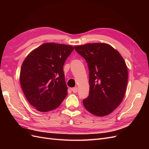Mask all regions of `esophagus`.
<instances>
[{
	"mask_svg": "<svg viewBox=\"0 0 149 149\" xmlns=\"http://www.w3.org/2000/svg\"><path fill=\"white\" fill-rule=\"evenodd\" d=\"M71 91H73L74 93H77V91H78V88H77V87H74V88H73L71 89Z\"/></svg>",
	"mask_w": 149,
	"mask_h": 149,
	"instance_id": "esophagus-1",
	"label": "esophagus"
}]
</instances>
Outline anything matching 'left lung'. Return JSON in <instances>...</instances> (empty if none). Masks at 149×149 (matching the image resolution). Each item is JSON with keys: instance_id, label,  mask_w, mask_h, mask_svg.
Listing matches in <instances>:
<instances>
[{"instance_id": "obj_1", "label": "left lung", "mask_w": 149, "mask_h": 149, "mask_svg": "<svg viewBox=\"0 0 149 149\" xmlns=\"http://www.w3.org/2000/svg\"><path fill=\"white\" fill-rule=\"evenodd\" d=\"M87 62L89 93L83 101L86 109L97 116L109 115L123 101L127 84L128 72L120 54L103 43L75 46Z\"/></svg>"}]
</instances>
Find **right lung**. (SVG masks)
<instances>
[{"label":"right lung","instance_id":"obj_1","mask_svg":"<svg viewBox=\"0 0 149 149\" xmlns=\"http://www.w3.org/2000/svg\"><path fill=\"white\" fill-rule=\"evenodd\" d=\"M74 47L47 43L35 49L22 63L20 81L30 104L40 112L56 109L67 96L63 65Z\"/></svg>","mask_w":149,"mask_h":149}]
</instances>
